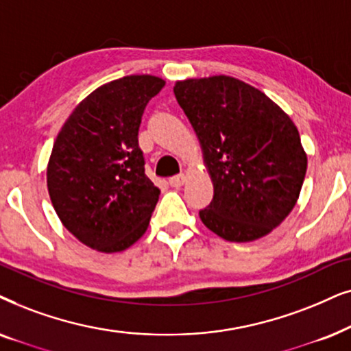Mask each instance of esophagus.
Returning <instances> with one entry per match:
<instances>
[{"label":"esophagus","instance_id":"esophagus-1","mask_svg":"<svg viewBox=\"0 0 351 351\" xmlns=\"http://www.w3.org/2000/svg\"><path fill=\"white\" fill-rule=\"evenodd\" d=\"M168 184H170L171 188H181V186L184 184V175L173 176V178H170V181H168Z\"/></svg>","mask_w":351,"mask_h":351}]
</instances>
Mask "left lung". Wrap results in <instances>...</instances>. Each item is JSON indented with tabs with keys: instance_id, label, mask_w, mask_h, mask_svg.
Returning <instances> with one entry per match:
<instances>
[{
	"instance_id": "obj_1",
	"label": "left lung",
	"mask_w": 351,
	"mask_h": 351,
	"mask_svg": "<svg viewBox=\"0 0 351 351\" xmlns=\"http://www.w3.org/2000/svg\"><path fill=\"white\" fill-rule=\"evenodd\" d=\"M173 93L213 183L202 223L230 242L266 236L295 207L305 180L295 123L265 93L228 75L176 82Z\"/></svg>"
}]
</instances>
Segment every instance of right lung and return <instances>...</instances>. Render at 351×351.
<instances>
[{
  "mask_svg": "<svg viewBox=\"0 0 351 351\" xmlns=\"http://www.w3.org/2000/svg\"><path fill=\"white\" fill-rule=\"evenodd\" d=\"M163 86L154 75L106 83L75 107L56 138L46 170L51 202L90 249L115 254L147 230L160 191L144 173L138 130Z\"/></svg>",
  "mask_w": 351,
  "mask_h": 351,
  "instance_id": "obj_1",
  "label": "right lung"
}]
</instances>
